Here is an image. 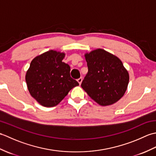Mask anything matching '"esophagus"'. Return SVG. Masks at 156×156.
<instances>
[{
    "label": "esophagus",
    "mask_w": 156,
    "mask_h": 156,
    "mask_svg": "<svg viewBox=\"0 0 156 156\" xmlns=\"http://www.w3.org/2000/svg\"><path fill=\"white\" fill-rule=\"evenodd\" d=\"M77 81H78V82L79 83V84H81L82 81V77L79 78L78 79V80H77Z\"/></svg>",
    "instance_id": "34e87169"
}]
</instances>
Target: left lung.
Listing matches in <instances>:
<instances>
[{
	"label": "left lung",
	"mask_w": 156,
	"mask_h": 156,
	"mask_svg": "<svg viewBox=\"0 0 156 156\" xmlns=\"http://www.w3.org/2000/svg\"><path fill=\"white\" fill-rule=\"evenodd\" d=\"M88 71L82 88L89 97L102 106L115 103L124 95L129 76L122 62L102 49L85 54Z\"/></svg>",
	"instance_id": "8db88e82"
}]
</instances>
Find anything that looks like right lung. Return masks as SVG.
Listing matches in <instances>:
<instances>
[{"label":"right lung","mask_w":156,"mask_h":156,"mask_svg":"<svg viewBox=\"0 0 156 156\" xmlns=\"http://www.w3.org/2000/svg\"><path fill=\"white\" fill-rule=\"evenodd\" d=\"M65 54L50 50L35 57L26 73L32 97L46 107L59 104L78 82L70 76V67L63 62Z\"/></svg>","instance_id":"right-lung-1"}]
</instances>
